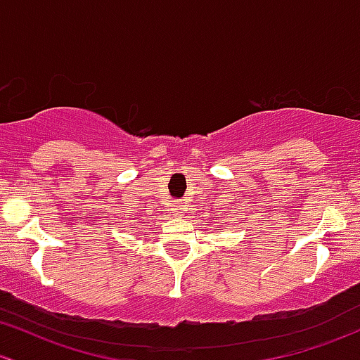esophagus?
I'll list each match as a JSON object with an SVG mask.
<instances>
[{"instance_id":"obj_1","label":"esophagus","mask_w":360,"mask_h":360,"mask_svg":"<svg viewBox=\"0 0 360 360\" xmlns=\"http://www.w3.org/2000/svg\"><path fill=\"white\" fill-rule=\"evenodd\" d=\"M172 213H174V215H179V213H183V212H181L179 205H174V207H172Z\"/></svg>"}]
</instances>
